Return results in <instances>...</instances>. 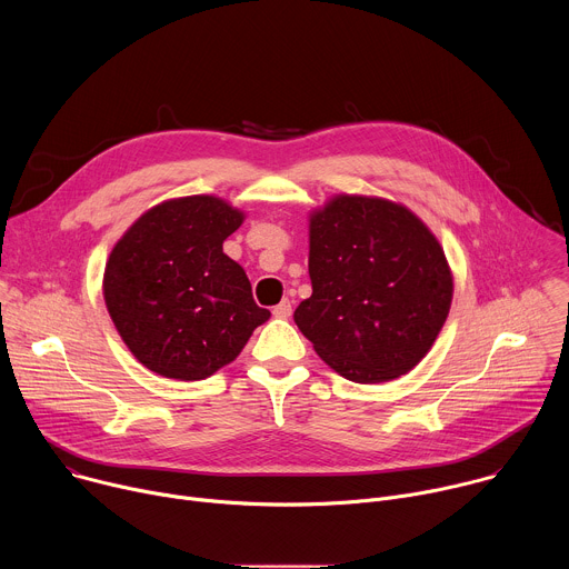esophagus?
Wrapping results in <instances>:
<instances>
[{
    "instance_id": "34e87169",
    "label": "esophagus",
    "mask_w": 569,
    "mask_h": 569,
    "mask_svg": "<svg viewBox=\"0 0 569 569\" xmlns=\"http://www.w3.org/2000/svg\"><path fill=\"white\" fill-rule=\"evenodd\" d=\"M272 312H274V317H281V319L290 317V312H292V303H290V299H283L281 303H277Z\"/></svg>"
}]
</instances>
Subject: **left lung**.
<instances>
[{
	"instance_id": "1",
	"label": "left lung",
	"mask_w": 569,
	"mask_h": 569,
	"mask_svg": "<svg viewBox=\"0 0 569 569\" xmlns=\"http://www.w3.org/2000/svg\"><path fill=\"white\" fill-rule=\"evenodd\" d=\"M312 295L295 323L340 376L371 385L415 369L452 301L439 240L405 207L338 196L310 216Z\"/></svg>"
}]
</instances>
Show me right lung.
Listing matches in <instances>:
<instances>
[{"label":"right lung","instance_id":"add662e5","mask_svg":"<svg viewBox=\"0 0 569 569\" xmlns=\"http://www.w3.org/2000/svg\"><path fill=\"white\" fill-rule=\"evenodd\" d=\"M242 213L211 196L146 211L117 242L103 277L106 306L132 356L150 371L202 380L229 365L270 310L222 252Z\"/></svg>","mask_w":569,"mask_h":569}]
</instances>
